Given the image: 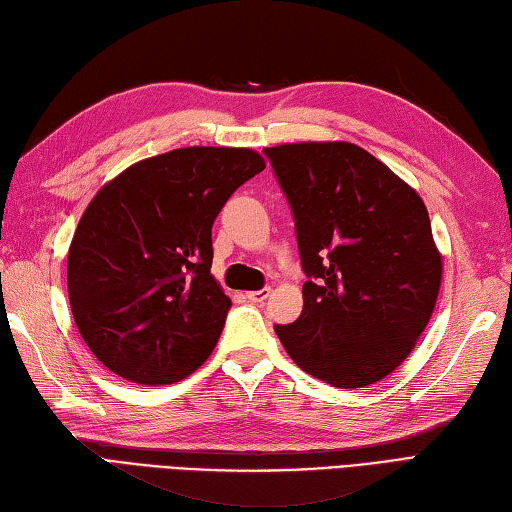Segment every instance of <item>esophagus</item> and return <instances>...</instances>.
<instances>
[{
    "label": "esophagus",
    "mask_w": 512,
    "mask_h": 512,
    "mask_svg": "<svg viewBox=\"0 0 512 512\" xmlns=\"http://www.w3.org/2000/svg\"><path fill=\"white\" fill-rule=\"evenodd\" d=\"M269 293H271V289H260V291H249L247 293V300L249 302H265L267 298H269Z\"/></svg>",
    "instance_id": "obj_1"
}]
</instances>
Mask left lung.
I'll return each instance as SVG.
<instances>
[{
  "instance_id": "1",
  "label": "left lung",
  "mask_w": 512,
  "mask_h": 512,
  "mask_svg": "<svg viewBox=\"0 0 512 512\" xmlns=\"http://www.w3.org/2000/svg\"><path fill=\"white\" fill-rule=\"evenodd\" d=\"M291 203L302 315L276 326L298 366L333 388L388 377L429 324L442 254L418 192L352 142L265 149Z\"/></svg>"
}]
</instances>
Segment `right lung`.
Wrapping results in <instances>:
<instances>
[{
	"instance_id": "right-lung-1",
	"label": "right lung",
	"mask_w": 512,
	"mask_h": 512,
	"mask_svg": "<svg viewBox=\"0 0 512 512\" xmlns=\"http://www.w3.org/2000/svg\"><path fill=\"white\" fill-rule=\"evenodd\" d=\"M263 168L254 149L186 146L131 164L96 192L67 252V293L102 366L168 385L210 357L232 306L210 274L212 223Z\"/></svg>"
}]
</instances>
